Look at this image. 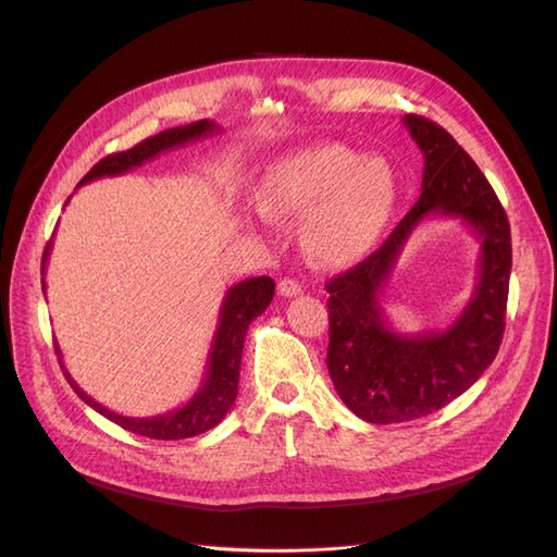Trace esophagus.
Here are the masks:
<instances>
[{"label":"esophagus","instance_id":"obj_1","mask_svg":"<svg viewBox=\"0 0 557 557\" xmlns=\"http://www.w3.org/2000/svg\"><path fill=\"white\" fill-rule=\"evenodd\" d=\"M278 293L283 297H297V295H301V285L295 278H283V281H278Z\"/></svg>","mask_w":557,"mask_h":557}]
</instances>
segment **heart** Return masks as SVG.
I'll return each mask as SVG.
<instances>
[{"instance_id": "b5f03b06", "label": "heart", "mask_w": 557, "mask_h": 557, "mask_svg": "<svg viewBox=\"0 0 557 557\" xmlns=\"http://www.w3.org/2000/svg\"><path fill=\"white\" fill-rule=\"evenodd\" d=\"M258 199L272 218H307V250L318 262L342 267L360 260L381 237L395 209L397 181L383 158L320 144L281 158Z\"/></svg>"}]
</instances>
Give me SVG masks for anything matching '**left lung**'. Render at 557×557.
<instances>
[{
  "instance_id": "1",
  "label": "left lung",
  "mask_w": 557,
  "mask_h": 557,
  "mask_svg": "<svg viewBox=\"0 0 557 557\" xmlns=\"http://www.w3.org/2000/svg\"><path fill=\"white\" fill-rule=\"evenodd\" d=\"M401 121L425 158L423 193L379 250L325 285L334 391L376 425L440 411L481 379L502 344L511 276L507 213L476 162L428 117L409 113ZM434 214L458 216L480 237L478 285L446 331L401 335L389 327L380 293L412 230Z\"/></svg>"
}]
</instances>
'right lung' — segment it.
<instances>
[{
	"label": "right lung",
	"instance_id": "obj_1",
	"mask_svg": "<svg viewBox=\"0 0 557 557\" xmlns=\"http://www.w3.org/2000/svg\"><path fill=\"white\" fill-rule=\"evenodd\" d=\"M215 132H221V127H218L213 121H197L190 125L164 129L156 134V137L144 139L134 148L123 150V153H113V156H107L104 160H99L92 170L81 178L78 185H86L90 181L104 178V176H121L134 170V166H141L144 162L158 158L160 153H164V150H172L190 141H199L205 137H211ZM50 246H53V242L46 244L44 260H41V276L46 274ZM41 288L46 293L44 278H41ZM274 288L276 285L269 276L246 278L237 285H232L223 299L221 320H218V327L209 350V360H207V374L201 379L199 391L193 395L190 401H185L181 409H174L170 413H160L153 418H129V416L115 413L81 391L76 381L70 376V372H66V367L62 364L60 346H55L60 367L64 369V376L74 387V393L97 413L109 418L111 423L125 428L127 432L148 436V440H162V442L188 440V436H197L201 432L215 428L232 409L234 399L239 395V367H242V350H244L248 325L269 307V301L274 299Z\"/></svg>",
	"mask_w": 557,
	"mask_h": 557
}]
</instances>
